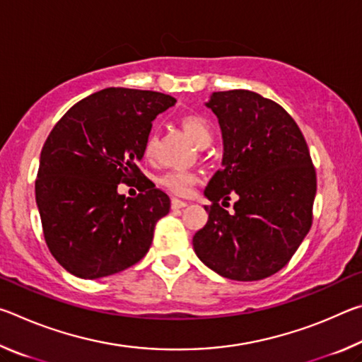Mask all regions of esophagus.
<instances>
[{"label": "esophagus", "mask_w": 362, "mask_h": 362, "mask_svg": "<svg viewBox=\"0 0 362 362\" xmlns=\"http://www.w3.org/2000/svg\"><path fill=\"white\" fill-rule=\"evenodd\" d=\"M188 203L179 198H173V209H182V207H187Z\"/></svg>", "instance_id": "esophagus-1"}]
</instances>
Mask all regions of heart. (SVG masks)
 Listing matches in <instances>:
<instances>
[{"label": "heart", "instance_id": "1", "mask_svg": "<svg viewBox=\"0 0 362 362\" xmlns=\"http://www.w3.org/2000/svg\"><path fill=\"white\" fill-rule=\"evenodd\" d=\"M179 124L183 132L193 140L196 146L204 148L211 144L212 140V127L211 122L207 121L203 115L199 113H185L180 116ZM156 148V136L155 134H148L144 144V155L146 158H151L155 155ZM199 177L194 173H188V170H168L158 177V183L168 192L175 194H188Z\"/></svg>", "mask_w": 362, "mask_h": 362}]
</instances>
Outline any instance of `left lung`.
I'll return each instance as SVG.
<instances>
[{"mask_svg": "<svg viewBox=\"0 0 362 362\" xmlns=\"http://www.w3.org/2000/svg\"><path fill=\"white\" fill-rule=\"evenodd\" d=\"M223 136V168L204 189L207 223L193 247L220 276L259 281L292 259L313 223L316 170L308 145L279 103L252 90L214 93L206 103ZM238 194L230 214L218 203Z\"/></svg>", "mask_w": 362, "mask_h": 362, "instance_id": "obj_1", "label": "left lung"}]
</instances>
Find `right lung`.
Instances as JSON below:
<instances>
[{"label": "right lung", "mask_w": 362, "mask_h": 362, "mask_svg": "<svg viewBox=\"0 0 362 362\" xmlns=\"http://www.w3.org/2000/svg\"><path fill=\"white\" fill-rule=\"evenodd\" d=\"M177 100L155 90L108 88L75 103L42 145L35 182L42 235L66 272L97 279L136 265L148 252L169 196L139 163L151 121ZM140 180L126 199L119 182Z\"/></svg>", "instance_id": "add662e5"}]
</instances>
